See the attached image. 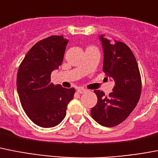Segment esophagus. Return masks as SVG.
<instances>
[{
	"label": "esophagus",
	"instance_id": "obj_1",
	"mask_svg": "<svg viewBox=\"0 0 158 158\" xmlns=\"http://www.w3.org/2000/svg\"><path fill=\"white\" fill-rule=\"evenodd\" d=\"M87 90L85 89H83V88H79L77 89V93H79V94H84V93H85Z\"/></svg>",
	"mask_w": 158,
	"mask_h": 158
}]
</instances>
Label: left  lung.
Masks as SVG:
<instances>
[{
    "label": "left lung",
    "mask_w": 158,
    "mask_h": 158,
    "mask_svg": "<svg viewBox=\"0 0 158 158\" xmlns=\"http://www.w3.org/2000/svg\"><path fill=\"white\" fill-rule=\"evenodd\" d=\"M104 50L103 72L115 81L113 92L106 97L95 90L98 103L91 109V116L98 124L114 127L123 122L135 109L141 94V78L135 56L128 45L111 42L100 37Z\"/></svg>",
    "instance_id": "8db88e82"
}]
</instances>
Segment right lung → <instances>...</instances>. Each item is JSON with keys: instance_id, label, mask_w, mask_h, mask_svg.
Returning <instances> with one entry per match:
<instances>
[{"instance_id": "add662e5", "label": "right lung", "mask_w": 158, "mask_h": 158, "mask_svg": "<svg viewBox=\"0 0 158 158\" xmlns=\"http://www.w3.org/2000/svg\"><path fill=\"white\" fill-rule=\"evenodd\" d=\"M68 40L53 35L40 40L29 49L19 66L17 88L26 115L43 128L56 126L66 115L75 89L51 82V73L61 64Z\"/></svg>"}]
</instances>
